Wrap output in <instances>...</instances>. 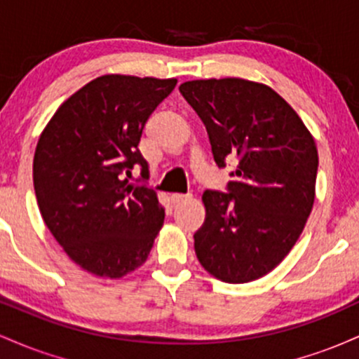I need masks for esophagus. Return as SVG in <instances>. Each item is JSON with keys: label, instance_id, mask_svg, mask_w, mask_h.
<instances>
[{"label": "esophagus", "instance_id": "34e87169", "mask_svg": "<svg viewBox=\"0 0 359 359\" xmlns=\"http://www.w3.org/2000/svg\"><path fill=\"white\" fill-rule=\"evenodd\" d=\"M189 199H191V196H189V194H174V196L170 197L172 204H174V205L182 204V203H185V201H189Z\"/></svg>", "mask_w": 359, "mask_h": 359}]
</instances>
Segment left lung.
I'll list each match as a JSON object with an SVG mask.
<instances>
[{
  "label": "left lung",
  "instance_id": "8db88e82",
  "mask_svg": "<svg viewBox=\"0 0 359 359\" xmlns=\"http://www.w3.org/2000/svg\"><path fill=\"white\" fill-rule=\"evenodd\" d=\"M203 119L217 167L240 160L228 194L205 191L194 234L204 270L226 283L270 273L294 248L316 199L314 137L280 94L262 82L224 77L180 84Z\"/></svg>",
  "mask_w": 359,
  "mask_h": 359
}]
</instances>
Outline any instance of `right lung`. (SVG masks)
<instances>
[{
    "mask_svg": "<svg viewBox=\"0 0 359 359\" xmlns=\"http://www.w3.org/2000/svg\"><path fill=\"white\" fill-rule=\"evenodd\" d=\"M177 79L106 74L55 111L34 156V187L45 224L82 270L121 278L142 266L163 226V208L128 182L148 165L138 150L143 126Z\"/></svg>",
    "mask_w": 359,
    "mask_h": 359,
    "instance_id": "1",
    "label": "right lung"
}]
</instances>
